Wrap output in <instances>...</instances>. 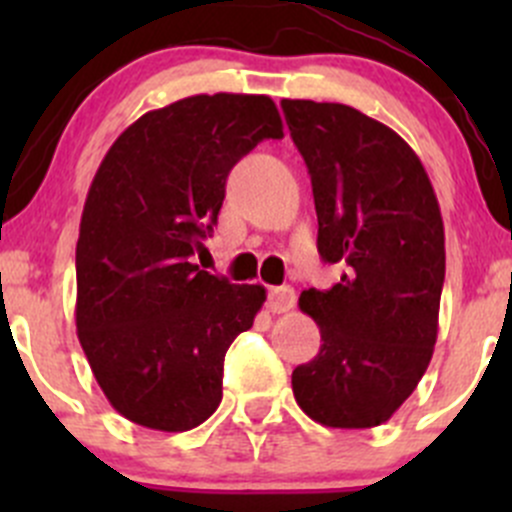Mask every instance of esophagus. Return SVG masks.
Instances as JSON below:
<instances>
[{
	"label": "esophagus",
	"instance_id": "esophagus-1",
	"mask_svg": "<svg viewBox=\"0 0 512 512\" xmlns=\"http://www.w3.org/2000/svg\"><path fill=\"white\" fill-rule=\"evenodd\" d=\"M294 289L282 285V287H270V294H267V307H270V312L275 314H282V312H289V309L294 307Z\"/></svg>",
	"mask_w": 512,
	"mask_h": 512
}]
</instances>
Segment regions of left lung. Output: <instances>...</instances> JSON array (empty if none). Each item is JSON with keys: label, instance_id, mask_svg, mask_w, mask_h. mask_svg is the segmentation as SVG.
<instances>
[{"label": "left lung", "instance_id": "1", "mask_svg": "<svg viewBox=\"0 0 512 512\" xmlns=\"http://www.w3.org/2000/svg\"><path fill=\"white\" fill-rule=\"evenodd\" d=\"M312 175L317 247L344 267L304 289L322 347L292 371L299 409L329 428L389 421L426 374L438 337L446 235L426 168L396 131L344 103L282 101Z\"/></svg>", "mask_w": 512, "mask_h": 512}]
</instances>
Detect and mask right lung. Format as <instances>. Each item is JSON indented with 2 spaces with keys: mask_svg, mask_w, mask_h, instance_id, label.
<instances>
[{
  "mask_svg": "<svg viewBox=\"0 0 512 512\" xmlns=\"http://www.w3.org/2000/svg\"><path fill=\"white\" fill-rule=\"evenodd\" d=\"M270 96L198 94L148 111L98 165L76 242V334L113 409L190 431L223 401V364L265 304L200 270L232 165L282 138Z\"/></svg>",
  "mask_w": 512,
  "mask_h": 512,
  "instance_id": "add662e5",
  "label": "right lung"
}]
</instances>
